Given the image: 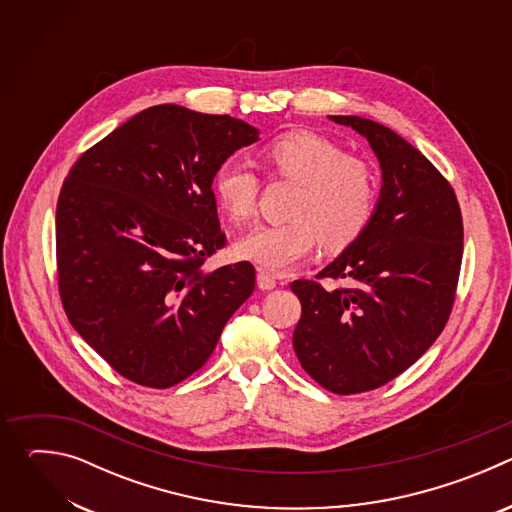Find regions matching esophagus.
<instances>
[{
	"label": "esophagus",
	"mask_w": 512,
	"mask_h": 512,
	"mask_svg": "<svg viewBox=\"0 0 512 512\" xmlns=\"http://www.w3.org/2000/svg\"><path fill=\"white\" fill-rule=\"evenodd\" d=\"M257 285H259V289L269 291V289H273V287L277 285V281H275V277H273L271 273L259 269V271H257Z\"/></svg>",
	"instance_id": "obj_1"
}]
</instances>
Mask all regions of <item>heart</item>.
I'll return each mask as SVG.
<instances>
[{
	"mask_svg": "<svg viewBox=\"0 0 512 512\" xmlns=\"http://www.w3.org/2000/svg\"><path fill=\"white\" fill-rule=\"evenodd\" d=\"M259 164L271 178L296 184L287 204L289 221L257 225L239 235L233 243L237 257L283 273L320 243L326 251L346 249L371 225L379 196L377 176L338 143L310 131L285 133L259 152ZM212 192L231 221L243 223L255 212L259 180L249 168L229 160L214 172Z\"/></svg>",
	"mask_w": 512,
	"mask_h": 512,
	"instance_id": "obj_1",
	"label": "heart"
}]
</instances>
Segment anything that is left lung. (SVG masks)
Instances as JSON below:
<instances>
[{"instance_id":"obj_1","label":"left lung","mask_w":512,"mask_h":512,"mask_svg":"<svg viewBox=\"0 0 512 512\" xmlns=\"http://www.w3.org/2000/svg\"><path fill=\"white\" fill-rule=\"evenodd\" d=\"M369 141L381 166L373 221L318 277L350 279L324 289L300 279L294 350L324 389H377L442 334L456 296L464 251L462 212L448 180L393 129L356 115H330Z\"/></svg>"}]
</instances>
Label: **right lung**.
<instances>
[{
  "mask_svg": "<svg viewBox=\"0 0 512 512\" xmlns=\"http://www.w3.org/2000/svg\"><path fill=\"white\" fill-rule=\"evenodd\" d=\"M259 129L231 115L156 105L111 131L68 172L56 206L64 312L125 379L168 389L196 373L253 294L225 245L212 178Z\"/></svg>",
  "mask_w": 512,
  "mask_h": 512,
  "instance_id": "add662e5",
  "label": "right lung"
}]
</instances>
